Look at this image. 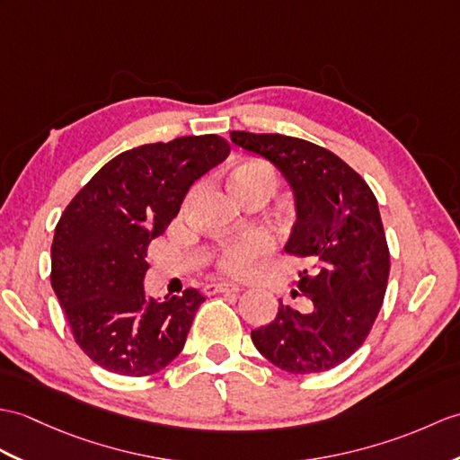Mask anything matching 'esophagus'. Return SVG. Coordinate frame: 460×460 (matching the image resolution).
Segmentation results:
<instances>
[{"mask_svg": "<svg viewBox=\"0 0 460 460\" xmlns=\"http://www.w3.org/2000/svg\"><path fill=\"white\" fill-rule=\"evenodd\" d=\"M217 292L237 294V292H241V286L229 284V282H219V284H208V286H206V294H217Z\"/></svg>", "mask_w": 460, "mask_h": 460, "instance_id": "1", "label": "esophagus"}]
</instances>
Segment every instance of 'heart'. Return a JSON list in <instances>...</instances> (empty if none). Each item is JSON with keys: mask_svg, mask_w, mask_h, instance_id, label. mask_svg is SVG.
Returning a JSON list of instances; mask_svg holds the SVG:
<instances>
[{"mask_svg": "<svg viewBox=\"0 0 460 460\" xmlns=\"http://www.w3.org/2000/svg\"><path fill=\"white\" fill-rule=\"evenodd\" d=\"M276 172L274 168L264 163L261 158L241 160V163L231 170L229 188L233 194L237 191H247L254 188H269L276 190ZM270 251V237L264 233H247L243 237L227 243L219 252V269L229 274H244L251 266Z\"/></svg>", "mask_w": 460, "mask_h": 460, "instance_id": "heart-1", "label": "heart"}]
</instances>
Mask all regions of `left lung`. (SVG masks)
<instances>
[{
    "instance_id": "1",
    "label": "left lung",
    "mask_w": 460,
    "mask_h": 460,
    "mask_svg": "<svg viewBox=\"0 0 460 460\" xmlns=\"http://www.w3.org/2000/svg\"><path fill=\"white\" fill-rule=\"evenodd\" d=\"M231 141L270 160L290 184L296 223L284 251L312 264L297 282L312 309L302 314L280 300L252 343L292 375L333 368L365 343L386 294L390 252L378 201L345 160L304 138L233 131Z\"/></svg>"
}]
</instances>
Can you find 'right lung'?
<instances>
[{
  "mask_svg": "<svg viewBox=\"0 0 460 460\" xmlns=\"http://www.w3.org/2000/svg\"><path fill=\"white\" fill-rule=\"evenodd\" d=\"M217 135L125 151L64 209L50 247V284L80 349L123 376L163 370L184 349L201 302L194 288L146 297V247L170 226L190 186L229 156Z\"/></svg>",
  "mask_w": 460,
  "mask_h": 460,
  "instance_id": "add662e5",
  "label": "right lung"
}]
</instances>
